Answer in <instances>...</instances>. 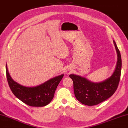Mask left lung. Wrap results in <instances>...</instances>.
I'll return each mask as SVG.
<instances>
[{"label": "left lung", "mask_w": 128, "mask_h": 128, "mask_svg": "<svg viewBox=\"0 0 128 128\" xmlns=\"http://www.w3.org/2000/svg\"><path fill=\"white\" fill-rule=\"evenodd\" d=\"M114 44L117 60L115 70L110 77L100 82H93L79 75H69L74 83L75 97L81 103L89 106L97 105L110 98L116 91L120 79L122 62L120 52L114 40Z\"/></svg>", "instance_id": "8db88e82"}]
</instances>
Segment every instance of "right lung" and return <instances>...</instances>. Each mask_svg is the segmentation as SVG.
Returning a JSON list of instances; mask_svg holds the SVG:
<instances>
[{"label": "right lung", "mask_w": 128, "mask_h": 128, "mask_svg": "<svg viewBox=\"0 0 128 128\" xmlns=\"http://www.w3.org/2000/svg\"><path fill=\"white\" fill-rule=\"evenodd\" d=\"M6 75L9 86L17 98L29 106H44L53 99L54 93L64 74L50 79L34 87H26L13 80L8 72L6 64Z\"/></svg>", "instance_id": "1"}]
</instances>
